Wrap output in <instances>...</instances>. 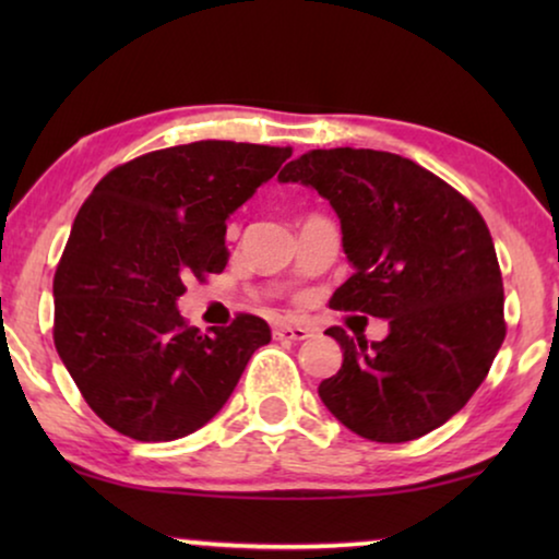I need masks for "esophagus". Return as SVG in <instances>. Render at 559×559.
Returning a JSON list of instances; mask_svg holds the SVG:
<instances>
[{
  "label": "esophagus",
  "instance_id": "obj_1",
  "mask_svg": "<svg viewBox=\"0 0 559 559\" xmlns=\"http://www.w3.org/2000/svg\"><path fill=\"white\" fill-rule=\"evenodd\" d=\"M310 328L308 325H293V323H282L274 328V338L280 341H305L310 338Z\"/></svg>",
  "mask_w": 559,
  "mask_h": 559
}]
</instances>
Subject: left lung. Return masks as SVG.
<instances>
[{"label": "left lung", "mask_w": 559, "mask_h": 559, "mask_svg": "<svg viewBox=\"0 0 559 559\" xmlns=\"http://www.w3.org/2000/svg\"><path fill=\"white\" fill-rule=\"evenodd\" d=\"M280 182L318 190L341 221L354 274L331 308L384 318V341L341 343L343 364L318 394L350 432L407 442L465 407L499 354L503 282L486 221L412 159L379 150H312Z\"/></svg>", "instance_id": "1"}]
</instances>
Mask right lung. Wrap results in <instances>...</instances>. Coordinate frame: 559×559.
I'll return each instance as SVG.
<instances>
[{"label":"right lung","instance_id":"1","mask_svg":"<svg viewBox=\"0 0 559 559\" xmlns=\"http://www.w3.org/2000/svg\"><path fill=\"white\" fill-rule=\"evenodd\" d=\"M289 147L205 140L117 167L81 205L52 280V338L88 407L111 430L170 442L218 415L262 318L201 333L178 310L188 277L226 266V221L274 178Z\"/></svg>","mask_w":559,"mask_h":559}]
</instances>
